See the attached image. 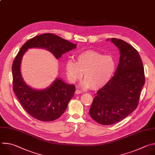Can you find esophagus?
I'll return each mask as SVG.
<instances>
[{"mask_svg": "<svg viewBox=\"0 0 155 155\" xmlns=\"http://www.w3.org/2000/svg\"><path fill=\"white\" fill-rule=\"evenodd\" d=\"M81 93H82V91H81V90H77L75 91V94H81Z\"/></svg>", "mask_w": 155, "mask_h": 155, "instance_id": "1", "label": "esophagus"}]
</instances>
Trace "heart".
<instances>
[{
    "instance_id": "1",
    "label": "heart",
    "mask_w": 155,
    "mask_h": 155,
    "mask_svg": "<svg viewBox=\"0 0 155 155\" xmlns=\"http://www.w3.org/2000/svg\"><path fill=\"white\" fill-rule=\"evenodd\" d=\"M75 60L76 62L71 60L66 62V75L71 83H74L84 74L85 78L80 85L86 89L93 87L98 90L104 87L112 78L115 69V61L112 56L93 50L78 54Z\"/></svg>"
}]
</instances>
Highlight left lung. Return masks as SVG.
Listing matches in <instances>:
<instances>
[{
	"instance_id": "8db88e82",
	"label": "left lung",
	"mask_w": 155,
	"mask_h": 155,
	"mask_svg": "<svg viewBox=\"0 0 155 155\" xmlns=\"http://www.w3.org/2000/svg\"><path fill=\"white\" fill-rule=\"evenodd\" d=\"M110 40L120 50L119 64L114 76L97 92L89 111L91 117L103 125L115 124L133 112L145 84L138 51L124 40Z\"/></svg>"
}]
</instances>
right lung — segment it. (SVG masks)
Returning <instances> with one entry per match:
<instances>
[{
	"label": "right lung",
	"instance_id": "1",
	"mask_svg": "<svg viewBox=\"0 0 155 155\" xmlns=\"http://www.w3.org/2000/svg\"><path fill=\"white\" fill-rule=\"evenodd\" d=\"M76 47L77 44L47 33L29 39L21 48L12 65L13 90L21 105L32 117L42 121H51L59 118L73 97L75 86L56 78L45 89H34L26 83L21 73L23 55L29 48H38L49 51L58 59Z\"/></svg>",
	"mask_w": 155,
	"mask_h": 155
}]
</instances>
